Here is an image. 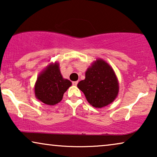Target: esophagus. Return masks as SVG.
Listing matches in <instances>:
<instances>
[{
  "instance_id": "1",
  "label": "esophagus",
  "mask_w": 157,
  "mask_h": 157,
  "mask_svg": "<svg viewBox=\"0 0 157 157\" xmlns=\"http://www.w3.org/2000/svg\"><path fill=\"white\" fill-rule=\"evenodd\" d=\"M78 81H73L72 82V84L74 86H77V84H78Z\"/></svg>"
}]
</instances>
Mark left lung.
<instances>
[{
    "label": "left lung",
    "instance_id": "1",
    "mask_svg": "<svg viewBox=\"0 0 157 157\" xmlns=\"http://www.w3.org/2000/svg\"><path fill=\"white\" fill-rule=\"evenodd\" d=\"M77 86L88 102L96 108L111 104L119 93V83L113 68L101 59L88 68L85 79Z\"/></svg>",
    "mask_w": 157,
    "mask_h": 157
}]
</instances>
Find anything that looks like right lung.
Wrapping results in <instances>:
<instances>
[{
  "label": "right lung",
  "instance_id": "right-lung-1",
  "mask_svg": "<svg viewBox=\"0 0 157 157\" xmlns=\"http://www.w3.org/2000/svg\"><path fill=\"white\" fill-rule=\"evenodd\" d=\"M71 86V82L62 76L59 63H55L50 64L39 75L35 84V94L44 104L55 105L61 101Z\"/></svg>",
  "mask_w": 157,
  "mask_h": 157
}]
</instances>
